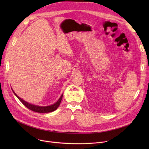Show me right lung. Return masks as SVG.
I'll use <instances>...</instances> for the list:
<instances>
[{"mask_svg": "<svg viewBox=\"0 0 149 149\" xmlns=\"http://www.w3.org/2000/svg\"><path fill=\"white\" fill-rule=\"evenodd\" d=\"M12 91H13V93H14V95L17 97V98L21 101L23 105H25L27 108L30 109V110L33 111L34 112H38V113H49V112H52L54 111H56V109L58 107V106H60V104L61 103L62 98H63V94H62L57 102L54 103L53 104L49 105L48 106H40L31 104V103L27 102V101L23 100V99L20 98L16 94V93L14 92V91L13 90V89H12Z\"/></svg>", "mask_w": 149, "mask_h": 149, "instance_id": "obj_1", "label": "right lung"}]
</instances>
